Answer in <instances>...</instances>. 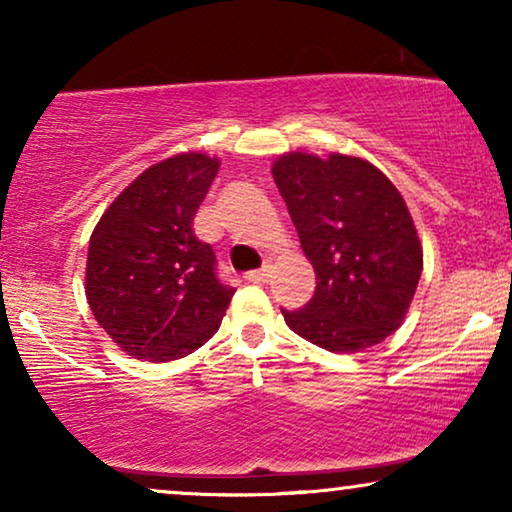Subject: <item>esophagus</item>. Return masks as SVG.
<instances>
[{"label":"esophagus","mask_w":512,"mask_h":512,"mask_svg":"<svg viewBox=\"0 0 512 512\" xmlns=\"http://www.w3.org/2000/svg\"><path fill=\"white\" fill-rule=\"evenodd\" d=\"M244 279H247V282H251V284H265L270 279V270L268 268L251 270V272H247V275H244Z\"/></svg>","instance_id":"obj_1"}]
</instances>
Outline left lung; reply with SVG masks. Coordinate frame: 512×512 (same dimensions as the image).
<instances>
[{"instance_id": "obj_1", "label": "left lung", "mask_w": 512, "mask_h": 512, "mask_svg": "<svg viewBox=\"0 0 512 512\" xmlns=\"http://www.w3.org/2000/svg\"><path fill=\"white\" fill-rule=\"evenodd\" d=\"M300 247L317 275L303 310L286 326L312 345L356 354L398 331L424 268L403 195L368 160L289 151L272 163Z\"/></svg>"}]
</instances>
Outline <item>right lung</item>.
Here are the masks:
<instances>
[{"mask_svg": "<svg viewBox=\"0 0 512 512\" xmlns=\"http://www.w3.org/2000/svg\"><path fill=\"white\" fill-rule=\"evenodd\" d=\"M221 160L186 151L125 186L90 235L86 298L132 359L167 363L219 331L235 289L214 272V251L193 233Z\"/></svg>", "mask_w": 512, "mask_h": 512, "instance_id": "right-lung-1", "label": "right lung"}]
</instances>
